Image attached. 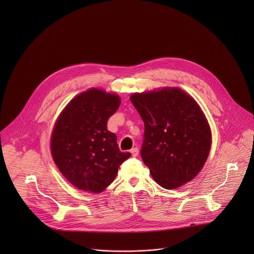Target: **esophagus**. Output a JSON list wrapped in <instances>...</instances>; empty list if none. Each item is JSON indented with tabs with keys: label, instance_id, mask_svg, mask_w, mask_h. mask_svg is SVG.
I'll return each mask as SVG.
<instances>
[{
	"label": "esophagus",
	"instance_id": "esophagus-1",
	"mask_svg": "<svg viewBox=\"0 0 254 254\" xmlns=\"http://www.w3.org/2000/svg\"><path fill=\"white\" fill-rule=\"evenodd\" d=\"M130 153H131V156L132 157H137L138 155V149L137 148H133L130 150Z\"/></svg>",
	"mask_w": 254,
	"mask_h": 254
}]
</instances>
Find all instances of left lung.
I'll list each match as a JSON object with an SVG mask.
<instances>
[{"instance_id":"left-lung-1","label":"left lung","mask_w":254,"mask_h":254,"mask_svg":"<svg viewBox=\"0 0 254 254\" xmlns=\"http://www.w3.org/2000/svg\"><path fill=\"white\" fill-rule=\"evenodd\" d=\"M143 124L141 159L156 182L176 189L194 179L210 149L211 130L198 103L180 88L133 93Z\"/></svg>"}]
</instances>
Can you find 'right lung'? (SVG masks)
I'll list each match as a JSON object with an SVG mask.
<instances>
[{
    "label": "right lung",
    "mask_w": 254,
    "mask_h": 254,
    "mask_svg": "<svg viewBox=\"0 0 254 254\" xmlns=\"http://www.w3.org/2000/svg\"><path fill=\"white\" fill-rule=\"evenodd\" d=\"M121 104L118 94L90 88L72 99L60 114L51 136V153L61 174L74 187L100 193L130 157L122 153L107 121Z\"/></svg>",
    "instance_id": "right-lung-1"
}]
</instances>
